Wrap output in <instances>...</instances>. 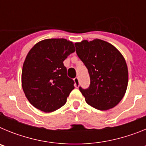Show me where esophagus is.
Masks as SVG:
<instances>
[{
    "mask_svg": "<svg viewBox=\"0 0 146 146\" xmlns=\"http://www.w3.org/2000/svg\"><path fill=\"white\" fill-rule=\"evenodd\" d=\"M74 86L76 88H78L80 86V82H79V79H78V77H75L74 79Z\"/></svg>",
    "mask_w": 146,
    "mask_h": 146,
    "instance_id": "obj_1",
    "label": "esophagus"
}]
</instances>
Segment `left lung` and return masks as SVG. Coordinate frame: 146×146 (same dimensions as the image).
Returning a JSON list of instances; mask_svg holds the SVG:
<instances>
[{"instance_id":"left-lung-1","label":"left lung","mask_w":146,"mask_h":146,"mask_svg":"<svg viewBox=\"0 0 146 146\" xmlns=\"http://www.w3.org/2000/svg\"><path fill=\"white\" fill-rule=\"evenodd\" d=\"M74 45L91 79L88 88L80 87L86 102L100 110L116 106L128 86V68L122 54L113 44L99 38L83 40Z\"/></svg>"}]
</instances>
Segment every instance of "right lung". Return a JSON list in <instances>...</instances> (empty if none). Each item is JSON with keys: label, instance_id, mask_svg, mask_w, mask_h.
<instances>
[{"label": "right lung", "instance_id": "right-lung-1", "mask_svg": "<svg viewBox=\"0 0 146 146\" xmlns=\"http://www.w3.org/2000/svg\"><path fill=\"white\" fill-rule=\"evenodd\" d=\"M74 51V44L69 40L47 38L28 52L22 70V87L34 108L51 113L66 104L74 86L63 62Z\"/></svg>", "mask_w": 146, "mask_h": 146}]
</instances>
